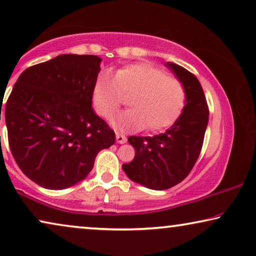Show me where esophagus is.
Returning <instances> with one entry per match:
<instances>
[{"label":"esophagus","mask_w":256,"mask_h":256,"mask_svg":"<svg viewBox=\"0 0 256 256\" xmlns=\"http://www.w3.org/2000/svg\"><path fill=\"white\" fill-rule=\"evenodd\" d=\"M116 142L120 143V144H124V143L127 142V138L124 135L120 134V132H116Z\"/></svg>","instance_id":"1"}]
</instances>
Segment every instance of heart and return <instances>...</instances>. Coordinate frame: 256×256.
I'll return each instance as SVG.
<instances>
[{"instance_id": "obj_1", "label": "heart", "mask_w": 256, "mask_h": 256, "mask_svg": "<svg viewBox=\"0 0 256 256\" xmlns=\"http://www.w3.org/2000/svg\"><path fill=\"white\" fill-rule=\"evenodd\" d=\"M122 96H129L132 108L118 114L112 124L127 130H138L144 126L150 132L169 127L180 116L185 102L180 82L146 62L124 66L114 76L106 71L96 76L92 104L100 116L110 118L122 104Z\"/></svg>"}]
</instances>
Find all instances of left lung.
<instances>
[{
	"instance_id": "obj_1",
	"label": "left lung",
	"mask_w": 256,
	"mask_h": 256,
	"mask_svg": "<svg viewBox=\"0 0 256 256\" xmlns=\"http://www.w3.org/2000/svg\"><path fill=\"white\" fill-rule=\"evenodd\" d=\"M185 90L180 118L162 134L129 136L135 157L122 169L129 180L152 190H166L190 174L200 154L208 124V107L198 79L182 66L166 62Z\"/></svg>"
}]
</instances>
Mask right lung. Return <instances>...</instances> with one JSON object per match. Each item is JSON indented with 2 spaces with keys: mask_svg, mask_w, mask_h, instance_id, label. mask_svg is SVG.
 Wrapping results in <instances>:
<instances>
[{
  "mask_svg": "<svg viewBox=\"0 0 256 256\" xmlns=\"http://www.w3.org/2000/svg\"><path fill=\"white\" fill-rule=\"evenodd\" d=\"M101 58L60 54L26 68L4 106L17 166L42 188L62 190L85 180L115 132L92 108ZM2 110V104H1Z\"/></svg>",
  "mask_w": 256,
  "mask_h": 256,
  "instance_id": "right-lung-1",
  "label": "right lung"
}]
</instances>
